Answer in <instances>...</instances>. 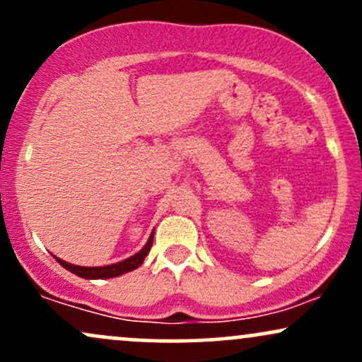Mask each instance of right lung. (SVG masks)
Masks as SVG:
<instances>
[{
	"mask_svg": "<svg viewBox=\"0 0 362 362\" xmlns=\"http://www.w3.org/2000/svg\"><path fill=\"white\" fill-rule=\"evenodd\" d=\"M153 235H155V231H151L146 245H144V247L141 248L138 253H134V255L129 257V259H126V260L117 262V264L103 265V267H83V265H74V264H69V262L61 260L59 257H56V255L54 257H56V260L59 262L66 271L76 274L78 277H83V279H110V277H117V276H122V274H126V272L134 271V269H138L139 265L143 264L149 250H151Z\"/></svg>",
	"mask_w": 362,
	"mask_h": 362,
	"instance_id": "1",
	"label": "right lung"
}]
</instances>
